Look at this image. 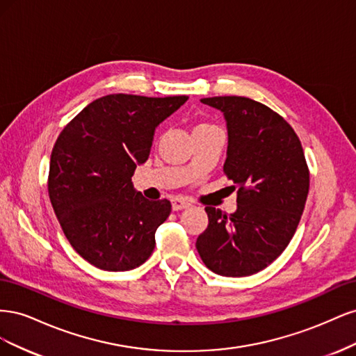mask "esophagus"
<instances>
[{"mask_svg":"<svg viewBox=\"0 0 356 356\" xmlns=\"http://www.w3.org/2000/svg\"><path fill=\"white\" fill-rule=\"evenodd\" d=\"M191 207V203L182 197H174L172 199V209L174 211H181V209H187Z\"/></svg>","mask_w":356,"mask_h":356,"instance_id":"34e87169","label":"esophagus"}]
</instances>
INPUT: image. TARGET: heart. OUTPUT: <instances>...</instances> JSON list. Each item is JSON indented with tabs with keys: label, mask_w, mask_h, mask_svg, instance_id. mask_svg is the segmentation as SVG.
Listing matches in <instances>:
<instances>
[{
	"label": "heart",
	"mask_w": 356,
	"mask_h": 356,
	"mask_svg": "<svg viewBox=\"0 0 356 356\" xmlns=\"http://www.w3.org/2000/svg\"><path fill=\"white\" fill-rule=\"evenodd\" d=\"M207 127H212V124H209V123H199L195 129H207Z\"/></svg>",
	"instance_id": "b5f03b06"
}]
</instances>
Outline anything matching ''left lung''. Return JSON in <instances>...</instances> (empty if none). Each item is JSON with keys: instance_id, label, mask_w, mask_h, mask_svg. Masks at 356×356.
I'll list each match as a JSON object with an SVG mask.
<instances>
[{"instance_id": "obj_1", "label": "left lung", "mask_w": 356, "mask_h": 356, "mask_svg": "<svg viewBox=\"0 0 356 356\" xmlns=\"http://www.w3.org/2000/svg\"><path fill=\"white\" fill-rule=\"evenodd\" d=\"M227 122L224 174L238 188V211L207 207L209 224L196 242L209 270L242 277L263 270L297 230L309 193L303 147L285 118L243 96L200 99Z\"/></svg>"}]
</instances>
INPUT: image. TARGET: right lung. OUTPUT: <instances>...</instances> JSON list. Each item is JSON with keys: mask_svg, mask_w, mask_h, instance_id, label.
<instances>
[{"mask_svg": "<svg viewBox=\"0 0 356 356\" xmlns=\"http://www.w3.org/2000/svg\"><path fill=\"white\" fill-rule=\"evenodd\" d=\"M187 99L106 95L58 136L47 181L51 207L71 246L101 270H132L152 255L172 207L145 199L132 177L152 152L156 127Z\"/></svg>", "mask_w": 356, "mask_h": 356, "instance_id": "obj_1", "label": "right lung"}]
</instances>
